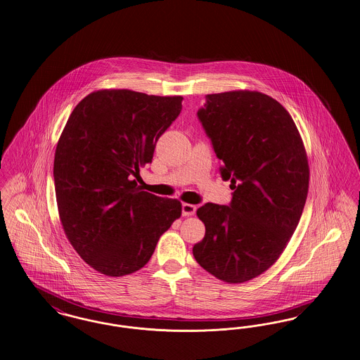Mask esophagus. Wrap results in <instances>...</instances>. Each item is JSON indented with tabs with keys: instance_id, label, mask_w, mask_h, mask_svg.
<instances>
[{
	"instance_id": "1",
	"label": "esophagus",
	"mask_w": 360,
	"mask_h": 360,
	"mask_svg": "<svg viewBox=\"0 0 360 360\" xmlns=\"http://www.w3.org/2000/svg\"><path fill=\"white\" fill-rule=\"evenodd\" d=\"M181 212H183V217H191V215H193L196 212V206L189 205V203H183Z\"/></svg>"
}]
</instances>
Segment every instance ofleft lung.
Returning a JSON list of instances; mask_svg holds the SVG:
<instances>
[{"instance_id": "8db88e82", "label": "left lung", "mask_w": 360, "mask_h": 360, "mask_svg": "<svg viewBox=\"0 0 360 360\" xmlns=\"http://www.w3.org/2000/svg\"><path fill=\"white\" fill-rule=\"evenodd\" d=\"M198 117L224 162L230 206L206 203L196 262L226 283H244L274 264L298 226L309 191L301 134L283 105L256 91L206 96Z\"/></svg>"}]
</instances>
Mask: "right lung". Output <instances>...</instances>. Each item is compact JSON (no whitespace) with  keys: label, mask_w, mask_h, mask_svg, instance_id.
Wrapping results in <instances>:
<instances>
[{"label":"right lung","mask_w":360,"mask_h":360,"mask_svg":"<svg viewBox=\"0 0 360 360\" xmlns=\"http://www.w3.org/2000/svg\"><path fill=\"white\" fill-rule=\"evenodd\" d=\"M181 101V96L96 91L77 104L59 136V219L81 259L100 274L115 278L141 269L181 215L177 199L142 191L134 180L152 162Z\"/></svg>","instance_id":"obj_1"}]
</instances>
